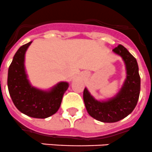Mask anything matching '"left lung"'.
Here are the masks:
<instances>
[{
	"label": "left lung",
	"instance_id": "1",
	"mask_svg": "<svg viewBox=\"0 0 152 152\" xmlns=\"http://www.w3.org/2000/svg\"><path fill=\"white\" fill-rule=\"evenodd\" d=\"M121 56L126 68V78L122 87L113 97L98 100L85 88L83 99L88 113L91 117L103 123H115L123 120L134 110L140 95L141 78L137 60L124 46L113 50Z\"/></svg>",
	"mask_w": 152,
	"mask_h": 152
}]
</instances>
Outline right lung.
I'll return each instance as SVG.
<instances>
[{
  "label": "right lung",
  "mask_w": 152,
  "mask_h": 152,
  "mask_svg": "<svg viewBox=\"0 0 152 152\" xmlns=\"http://www.w3.org/2000/svg\"><path fill=\"white\" fill-rule=\"evenodd\" d=\"M32 42L21 46L14 56L8 69L7 88L11 99L20 112L30 117L45 119L57 112L69 83L60 81L47 90L32 86L25 67L26 53Z\"/></svg>",
  "instance_id": "add662e5"
}]
</instances>
